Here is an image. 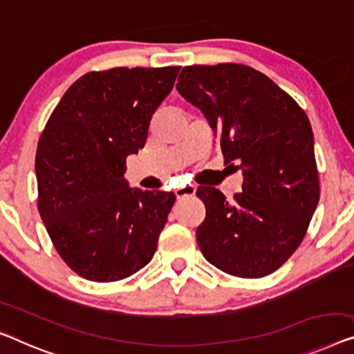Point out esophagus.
<instances>
[{
    "mask_svg": "<svg viewBox=\"0 0 354 354\" xmlns=\"http://www.w3.org/2000/svg\"><path fill=\"white\" fill-rule=\"evenodd\" d=\"M195 191H197V187L192 186V184H187V186H183L181 189H176L175 194L176 197L181 200V198H187V197H194Z\"/></svg>",
    "mask_w": 354,
    "mask_h": 354,
    "instance_id": "34e87169",
    "label": "esophagus"
}]
</instances>
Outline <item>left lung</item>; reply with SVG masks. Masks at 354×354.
I'll use <instances>...</instances> for the list:
<instances>
[{
  "instance_id": "obj_1",
  "label": "left lung",
  "mask_w": 354,
  "mask_h": 354,
  "mask_svg": "<svg viewBox=\"0 0 354 354\" xmlns=\"http://www.w3.org/2000/svg\"><path fill=\"white\" fill-rule=\"evenodd\" d=\"M176 88L207 118L225 163L243 171V192L230 202L219 189L197 191L207 208L200 251L229 275H270L297 250L319 200L307 114L270 77L236 63L183 68Z\"/></svg>"
}]
</instances>
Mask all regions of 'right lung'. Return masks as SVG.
<instances>
[{
	"mask_svg": "<svg viewBox=\"0 0 354 354\" xmlns=\"http://www.w3.org/2000/svg\"><path fill=\"white\" fill-rule=\"evenodd\" d=\"M181 68H113L63 95L36 152L38 208L77 275L118 281L154 256L175 194L129 187L127 157L145 147L152 114Z\"/></svg>",
	"mask_w": 354,
	"mask_h": 354,
	"instance_id": "right-lung-1",
	"label": "right lung"
}]
</instances>
